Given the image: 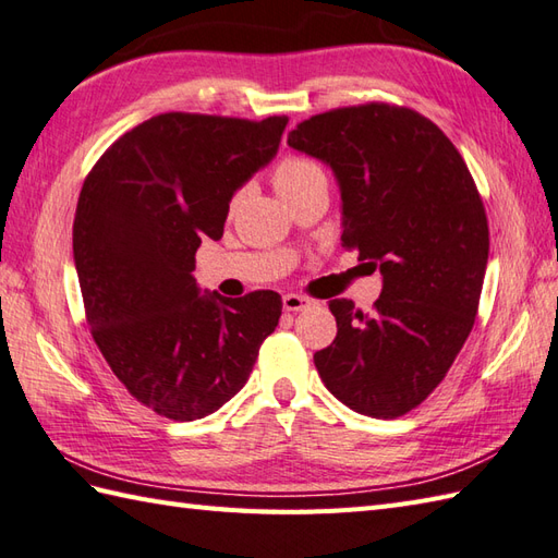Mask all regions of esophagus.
Masks as SVG:
<instances>
[{
    "mask_svg": "<svg viewBox=\"0 0 558 558\" xmlns=\"http://www.w3.org/2000/svg\"><path fill=\"white\" fill-rule=\"evenodd\" d=\"M311 305H313V301L305 299V295H299V293L283 295V311H289V313L305 311V307H311Z\"/></svg>",
    "mask_w": 558,
    "mask_h": 558,
    "instance_id": "34e87169",
    "label": "esophagus"
}]
</instances>
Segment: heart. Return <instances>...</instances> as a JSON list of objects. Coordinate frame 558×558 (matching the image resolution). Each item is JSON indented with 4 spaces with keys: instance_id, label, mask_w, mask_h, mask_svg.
Listing matches in <instances>:
<instances>
[{
    "instance_id": "b5f03b06",
    "label": "heart",
    "mask_w": 558,
    "mask_h": 558,
    "mask_svg": "<svg viewBox=\"0 0 558 558\" xmlns=\"http://www.w3.org/2000/svg\"><path fill=\"white\" fill-rule=\"evenodd\" d=\"M315 179H325V174H322V169L313 162V159H305V157H287L275 171V185L279 193L301 189L303 183L315 181Z\"/></svg>"
}]
</instances>
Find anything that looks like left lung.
<instances>
[{
    "label": "left lung",
    "instance_id": "obj_1",
    "mask_svg": "<svg viewBox=\"0 0 558 558\" xmlns=\"http://www.w3.org/2000/svg\"><path fill=\"white\" fill-rule=\"evenodd\" d=\"M293 150L341 191V241L381 271L373 315L329 303L337 339L315 353L325 387L355 413L399 417L447 377L475 325L489 227L461 153L413 109L369 102L311 117Z\"/></svg>",
    "mask_w": 558,
    "mask_h": 558
}]
</instances>
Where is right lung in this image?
Listing matches in <instances>:
<instances>
[{
  "mask_svg": "<svg viewBox=\"0 0 558 558\" xmlns=\"http://www.w3.org/2000/svg\"><path fill=\"white\" fill-rule=\"evenodd\" d=\"M287 123L169 111L123 133L83 181L73 263L85 319L111 373L157 415L189 423L219 411L279 325V293L203 295L193 269Z\"/></svg>",
  "mask_w": 558,
  "mask_h": 558,
  "instance_id": "1",
  "label": "right lung"
}]
</instances>
